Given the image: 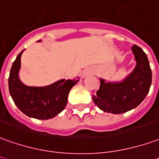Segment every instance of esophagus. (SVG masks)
Returning a JSON list of instances; mask_svg holds the SVG:
<instances>
[{"instance_id": "34e87169", "label": "esophagus", "mask_w": 159, "mask_h": 159, "mask_svg": "<svg viewBox=\"0 0 159 159\" xmlns=\"http://www.w3.org/2000/svg\"><path fill=\"white\" fill-rule=\"evenodd\" d=\"M90 72H91L90 69H87V70H85L83 71L82 76H83V77H84V76H86L87 75H89V74H90Z\"/></svg>"}]
</instances>
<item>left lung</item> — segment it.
Returning a JSON list of instances; mask_svg holds the SVG:
<instances>
[{
  "label": "left lung",
  "mask_w": 159,
  "mask_h": 159,
  "mask_svg": "<svg viewBox=\"0 0 159 159\" xmlns=\"http://www.w3.org/2000/svg\"><path fill=\"white\" fill-rule=\"evenodd\" d=\"M136 65L120 82H107L100 78V89L93 101L101 110L119 114L126 113L143 102L152 84V70L144 51L138 45L132 47Z\"/></svg>",
  "instance_id": "8db88e82"
}]
</instances>
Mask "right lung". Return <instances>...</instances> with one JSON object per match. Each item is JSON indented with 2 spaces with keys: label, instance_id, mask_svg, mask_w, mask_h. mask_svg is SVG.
<instances>
[{
  "label": "right lung",
  "instance_id": "add662e5",
  "mask_svg": "<svg viewBox=\"0 0 159 159\" xmlns=\"http://www.w3.org/2000/svg\"><path fill=\"white\" fill-rule=\"evenodd\" d=\"M23 52L24 50L18 55L10 70V95L18 108L25 115L38 120L53 118L64 110L70 90L79 80L61 79L44 87L25 85L19 77Z\"/></svg>",
  "mask_w": 159,
  "mask_h": 159
}]
</instances>
